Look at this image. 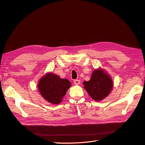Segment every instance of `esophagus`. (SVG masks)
<instances>
[{"label": "esophagus", "mask_w": 145, "mask_h": 145, "mask_svg": "<svg viewBox=\"0 0 145 145\" xmlns=\"http://www.w3.org/2000/svg\"><path fill=\"white\" fill-rule=\"evenodd\" d=\"M74 83L75 85H79L80 83V80H78V79H76V80H74Z\"/></svg>", "instance_id": "34e87169"}]
</instances>
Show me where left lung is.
Returning a JSON list of instances; mask_svg holds the SVG:
<instances>
[{
  "label": "left lung",
  "mask_w": 145,
  "mask_h": 145,
  "mask_svg": "<svg viewBox=\"0 0 145 145\" xmlns=\"http://www.w3.org/2000/svg\"><path fill=\"white\" fill-rule=\"evenodd\" d=\"M85 89L89 95L95 101L105 99L110 93L113 83L111 77L103 70L95 69L89 81L83 83Z\"/></svg>",
  "instance_id": "8db88e82"
}]
</instances>
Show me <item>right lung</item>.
<instances>
[{"mask_svg": "<svg viewBox=\"0 0 145 145\" xmlns=\"http://www.w3.org/2000/svg\"><path fill=\"white\" fill-rule=\"evenodd\" d=\"M71 84L68 79H63L52 73H48L38 83L40 94L52 104H59Z\"/></svg>", "mask_w": 145, "mask_h": 145, "instance_id": "obj_1", "label": "right lung"}]
</instances>
